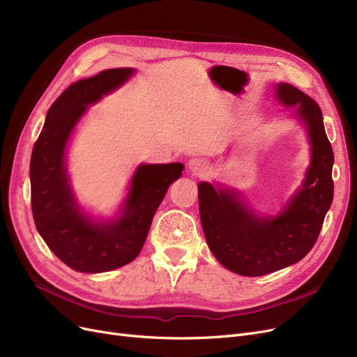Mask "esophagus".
Masks as SVG:
<instances>
[{
    "label": "esophagus",
    "instance_id": "1",
    "mask_svg": "<svg viewBox=\"0 0 357 357\" xmlns=\"http://www.w3.org/2000/svg\"><path fill=\"white\" fill-rule=\"evenodd\" d=\"M188 169H190V172H191L192 175H195V176H201V175H204V174H206L207 165H206V162H204L203 159L195 158V159H191V160H190V163H188Z\"/></svg>",
    "mask_w": 357,
    "mask_h": 357
}]
</instances>
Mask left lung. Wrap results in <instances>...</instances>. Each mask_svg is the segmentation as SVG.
I'll use <instances>...</instances> for the list:
<instances>
[{
  "mask_svg": "<svg viewBox=\"0 0 357 357\" xmlns=\"http://www.w3.org/2000/svg\"><path fill=\"white\" fill-rule=\"evenodd\" d=\"M307 130L311 166L302 188L275 217H258L234 190L198 185L201 225L210 251L223 267L241 275L258 277L301 261L315 245L334 195V153L325 134L318 103L289 83L274 89Z\"/></svg>",
  "mask_w": 357,
  "mask_h": 357,
  "instance_id": "left-lung-1",
  "label": "left lung"
}]
</instances>
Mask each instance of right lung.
Segmentation results:
<instances>
[{"instance_id":"1","label":"right lung","mask_w":357,"mask_h":357,"mask_svg":"<svg viewBox=\"0 0 357 357\" xmlns=\"http://www.w3.org/2000/svg\"><path fill=\"white\" fill-rule=\"evenodd\" d=\"M132 68H112L73 83L46 114L30 159V199L36 229L50 250L70 268L105 273L140 254L153 215L169 185L182 175V163L140 165L114 220L96 223L77 206L66 169V147L87 106L126 83Z\"/></svg>"}]
</instances>
